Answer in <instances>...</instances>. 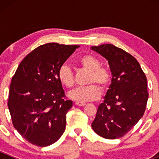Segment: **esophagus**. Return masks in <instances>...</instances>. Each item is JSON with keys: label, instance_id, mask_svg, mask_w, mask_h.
Wrapping results in <instances>:
<instances>
[{"label": "esophagus", "instance_id": "34e87169", "mask_svg": "<svg viewBox=\"0 0 159 159\" xmlns=\"http://www.w3.org/2000/svg\"><path fill=\"white\" fill-rule=\"evenodd\" d=\"M75 105H78V106H80V107H81V106H84V105H86L85 103H84V102H75Z\"/></svg>", "mask_w": 159, "mask_h": 159}]
</instances>
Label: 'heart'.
Returning a JSON list of instances; mask_svg holds the SVG:
<instances>
[{
    "instance_id": "heart-1",
    "label": "heart",
    "mask_w": 159,
    "mask_h": 159,
    "mask_svg": "<svg viewBox=\"0 0 159 159\" xmlns=\"http://www.w3.org/2000/svg\"><path fill=\"white\" fill-rule=\"evenodd\" d=\"M80 65L84 69L89 70L90 74L87 82L89 85L78 87L70 91L68 96L74 100L81 102L97 100L101 96V89L98 85L91 83H97L102 89H105L111 81V74L106 68L100 66V61L95 56L85 54L78 60ZM57 77L62 84L68 88L75 85V76L71 68L68 65H61L57 70Z\"/></svg>"
}]
</instances>
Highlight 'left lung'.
Instances as JSON below:
<instances>
[{
	"label": "left lung",
	"instance_id": "1",
	"mask_svg": "<svg viewBox=\"0 0 159 159\" xmlns=\"http://www.w3.org/2000/svg\"><path fill=\"white\" fill-rule=\"evenodd\" d=\"M91 49L108 61L112 76L91 127L105 139H119L145 113L148 98L146 76L138 61L124 50L110 44Z\"/></svg>",
	"mask_w": 159,
	"mask_h": 159
}]
</instances>
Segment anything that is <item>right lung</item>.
Masks as SVG:
<instances>
[{
  "mask_svg": "<svg viewBox=\"0 0 159 159\" xmlns=\"http://www.w3.org/2000/svg\"><path fill=\"white\" fill-rule=\"evenodd\" d=\"M79 47L57 43L39 46L23 59L11 79L7 106L12 123L33 145H52L65 131L73 102L65 99L57 70Z\"/></svg>",
  "mask_w": 159,
  "mask_h": 159,
  "instance_id": "right-lung-1",
  "label": "right lung"
}]
</instances>
